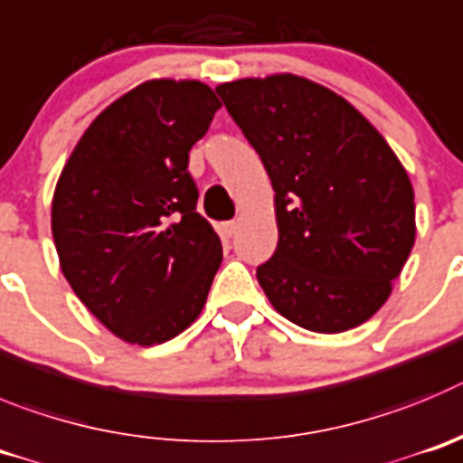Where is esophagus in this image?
<instances>
[{"label": "esophagus", "instance_id": "obj_1", "mask_svg": "<svg viewBox=\"0 0 463 463\" xmlns=\"http://www.w3.org/2000/svg\"><path fill=\"white\" fill-rule=\"evenodd\" d=\"M235 231H237V223L235 222L219 223V232H222V237H226V240H231V237L235 235Z\"/></svg>", "mask_w": 463, "mask_h": 463}]
</instances>
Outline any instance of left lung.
Masks as SVG:
<instances>
[{
	"label": "left lung",
	"mask_w": 463,
	"mask_h": 463,
	"mask_svg": "<svg viewBox=\"0 0 463 463\" xmlns=\"http://www.w3.org/2000/svg\"><path fill=\"white\" fill-rule=\"evenodd\" d=\"M216 94L272 180L279 241L256 277L274 309L320 335L372 318L415 244V195L397 154L307 78H244Z\"/></svg>",
	"instance_id": "8db88e82"
}]
</instances>
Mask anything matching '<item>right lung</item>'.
Segmentation results:
<instances>
[{"label":"right lung","mask_w":463,"mask_h":463,"mask_svg":"<svg viewBox=\"0 0 463 463\" xmlns=\"http://www.w3.org/2000/svg\"><path fill=\"white\" fill-rule=\"evenodd\" d=\"M219 108L198 80L143 82L90 124L60 175L52 237L61 272L128 344L184 332L222 265V240L195 212L186 170Z\"/></svg>","instance_id":"add662e5"}]
</instances>
